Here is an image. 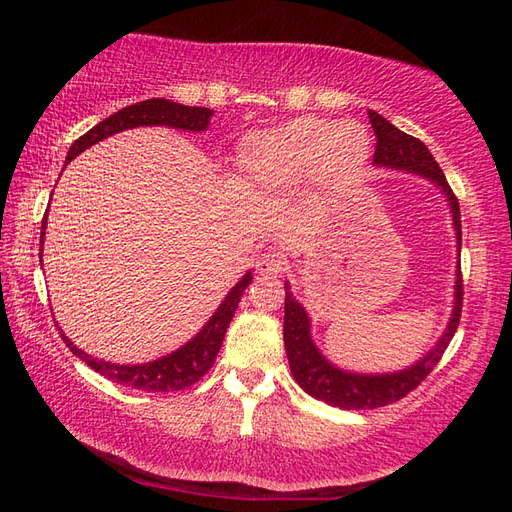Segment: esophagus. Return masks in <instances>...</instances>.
<instances>
[{
	"label": "esophagus",
	"instance_id": "esophagus-1",
	"mask_svg": "<svg viewBox=\"0 0 512 512\" xmlns=\"http://www.w3.org/2000/svg\"><path fill=\"white\" fill-rule=\"evenodd\" d=\"M288 262H286V255L281 253V250H268L262 257L257 259V270L266 277H277L286 270Z\"/></svg>",
	"mask_w": 512,
	"mask_h": 512
}]
</instances>
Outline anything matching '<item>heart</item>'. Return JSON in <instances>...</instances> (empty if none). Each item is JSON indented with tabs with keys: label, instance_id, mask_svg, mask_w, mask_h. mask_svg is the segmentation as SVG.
<instances>
[{
	"label": "heart",
	"instance_id": "obj_1",
	"mask_svg": "<svg viewBox=\"0 0 512 512\" xmlns=\"http://www.w3.org/2000/svg\"><path fill=\"white\" fill-rule=\"evenodd\" d=\"M367 156L369 136L358 123L303 116L250 138L242 167L259 189H288L308 176L325 184L350 180Z\"/></svg>",
	"mask_w": 512,
	"mask_h": 512
}]
</instances>
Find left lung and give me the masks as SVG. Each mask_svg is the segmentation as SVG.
Masks as SVG:
<instances>
[{
	"label": "left lung",
	"instance_id": "left-lung-1",
	"mask_svg": "<svg viewBox=\"0 0 512 512\" xmlns=\"http://www.w3.org/2000/svg\"><path fill=\"white\" fill-rule=\"evenodd\" d=\"M369 123H372L374 134H376L374 165L413 171L436 182L438 187L447 193L451 211H453L455 233H458V246H462L460 202L451 191L447 178H444L442 169L438 167V162L429 154V149L424 147L422 140L400 132L398 127L391 125L387 118H383L376 112H369ZM284 288H286L284 345H286L290 372L295 376L299 387L303 391H308L312 398L323 400L328 402V405L341 407V409H376L405 398L409 391L416 389L422 380L433 372V367L440 363V358L444 350L449 347L462 317L464 284H462V270H458L453 317L449 321L447 332H444L442 339L438 341V345L433 347L422 361L405 369V372L361 376V374L341 372V369H336L334 365L325 361L310 339V321H308L306 310L299 306L297 299H292L288 284Z\"/></svg>",
	"mask_w": 512,
	"mask_h": 512
}]
</instances>
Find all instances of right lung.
Masks as SVG:
<instances>
[{
    "label": "right lung",
    "instance_id": "obj_1",
    "mask_svg": "<svg viewBox=\"0 0 512 512\" xmlns=\"http://www.w3.org/2000/svg\"><path fill=\"white\" fill-rule=\"evenodd\" d=\"M211 114L213 112L209 107H189V105L171 103L167 99L140 101L136 105L123 107L121 112L105 118V121H101L99 125H94L90 132H85L81 138H76L68 151V162L74 156H79L81 151L99 143V140L123 132V129L143 127V125H167L176 129H189V132H202V129H206V125H209ZM46 220L48 215H43L41 246H43V235H46ZM250 279L253 277H250V273H246L244 279L239 281L231 292H228L226 299L222 301V306L213 314V319L204 325L202 332L195 336L193 341L180 347L178 352H173L165 358H158L154 363L116 365V363L99 361V358H92L90 354L81 352L63 332H61V339L70 347V352L74 356H79L83 363H88V367H92L94 372L110 378L112 383L132 387V389H143V391L187 389L198 383V380L213 367L215 356L222 347L228 323H231V319L235 317L239 299H242V292L250 284Z\"/></svg>",
    "mask_w": 512,
    "mask_h": 512
}]
</instances>
